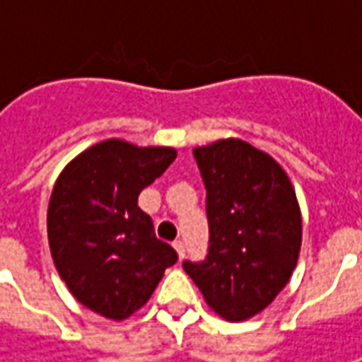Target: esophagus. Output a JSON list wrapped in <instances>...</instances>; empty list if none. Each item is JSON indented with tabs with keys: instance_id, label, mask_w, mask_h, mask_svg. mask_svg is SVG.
Here are the masks:
<instances>
[{
	"instance_id": "obj_1",
	"label": "esophagus",
	"mask_w": 362,
	"mask_h": 362,
	"mask_svg": "<svg viewBox=\"0 0 362 362\" xmlns=\"http://www.w3.org/2000/svg\"><path fill=\"white\" fill-rule=\"evenodd\" d=\"M173 247L177 250V256L183 259V256H185V243L181 242V240H177V242H173Z\"/></svg>"
}]
</instances>
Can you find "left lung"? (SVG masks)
Listing matches in <instances>:
<instances>
[{"mask_svg":"<svg viewBox=\"0 0 362 362\" xmlns=\"http://www.w3.org/2000/svg\"><path fill=\"white\" fill-rule=\"evenodd\" d=\"M209 223L203 262L183 270L226 320L262 313L288 284L302 243L296 193L268 153L240 139L193 148Z\"/></svg>","mask_w":362,"mask_h":362,"instance_id":"obj_1","label":"left lung"}]
</instances>
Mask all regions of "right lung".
Listing matches in <instances>:
<instances>
[{
	"instance_id": "obj_1",
	"label": "right lung",
	"mask_w": 362,
	"mask_h": 362,
	"mask_svg": "<svg viewBox=\"0 0 362 362\" xmlns=\"http://www.w3.org/2000/svg\"><path fill=\"white\" fill-rule=\"evenodd\" d=\"M177 157L171 146L108 139L66 165L48 205V242L72 296L100 316L136 313L177 262L139 207V193Z\"/></svg>"
}]
</instances>
